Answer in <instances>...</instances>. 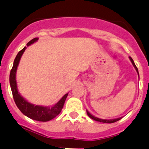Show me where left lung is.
<instances>
[{
  "mask_svg": "<svg viewBox=\"0 0 149 149\" xmlns=\"http://www.w3.org/2000/svg\"><path fill=\"white\" fill-rule=\"evenodd\" d=\"M129 58H130V61L132 62V65H133L134 68H135V70H136L137 73H138V76H139V73H138V68H137L136 65H135V63H134L133 60H132V57H129ZM86 113H87V115L89 116V117L91 118V119H94V120L97 121V122H102V123H113V122H117V121L120 120V119L122 118V117H120V118H117V119H109V120H108V119H99V118L95 117V116H92V115L91 114V113H89V112L88 111H86Z\"/></svg>",
  "mask_w": 149,
  "mask_h": 149,
  "instance_id": "8db88e82",
  "label": "left lung"
}]
</instances>
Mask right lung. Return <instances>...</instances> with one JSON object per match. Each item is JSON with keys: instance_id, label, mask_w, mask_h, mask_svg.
I'll use <instances>...</instances> for the list:
<instances>
[{"instance_id": "1", "label": "right lung", "mask_w": 149, "mask_h": 149, "mask_svg": "<svg viewBox=\"0 0 149 149\" xmlns=\"http://www.w3.org/2000/svg\"><path fill=\"white\" fill-rule=\"evenodd\" d=\"M38 38H35L29 41L27 44V46L31 45L33 43L38 41ZM26 47H24L17 54L15 60L14 61V65L10 72L9 76V82L11 86V92H12L13 97H14V102L16 105L18 107L22 113L30 119H33L39 122H48L52 120L54 117L57 116L61 112L62 109L64 105L65 101L67 97L68 93L65 94L55 105L51 107H44L42 105H35L30 102H27L23 97L21 96L19 92H18L17 85V81H16V73H17V67H18L19 63L20 61L22 55L25 51Z\"/></svg>"}]
</instances>
